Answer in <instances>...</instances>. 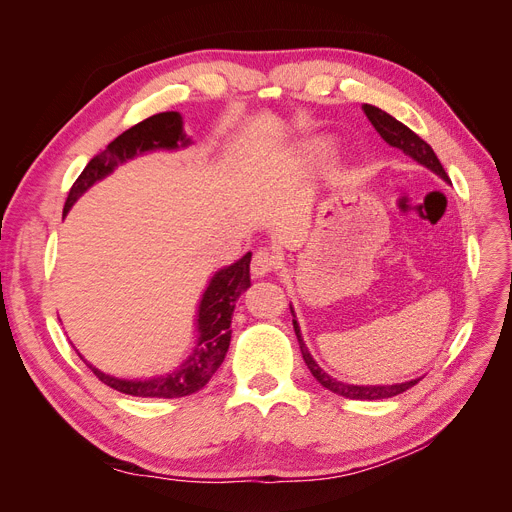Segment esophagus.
<instances>
[{
    "instance_id": "obj_1",
    "label": "esophagus",
    "mask_w": 512,
    "mask_h": 512,
    "mask_svg": "<svg viewBox=\"0 0 512 512\" xmlns=\"http://www.w3.org/2000/svg\"><path fill=\"white\" fill-rule=\"evenodd\" d=\"M277 267V256L275 252L271 250H258L252 258V265H250V271H252V277H265L269 275L273 269Z\"/></svg>"
}]
</instances>
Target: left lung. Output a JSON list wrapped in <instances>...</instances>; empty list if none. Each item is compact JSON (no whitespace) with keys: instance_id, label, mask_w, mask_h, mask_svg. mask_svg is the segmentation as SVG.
Wrapping results in <instances>:
<instances>
[{"instance_id":"8db88e82","label":"left lung","mask_w":512,"mask_h":512,"mask_svg":"<svg viewBox=\"0 0 512 512\" xmlns=\"http://www.w3.org/2000/svg\"><path fill=\"white\" fill-rule=\"evenodd\" d=\"M363 113L367 115V119L371 121V126L376 128V132L382 136V141L386 145L404 151L408 158H412L414 162H418L421 166H425L427 170H431L433 175H438L440 179L448 181V175H446V170L442 168L438 156L433 153V149L423 141L421 136L414 134L408 126H404V123L397 121L393 115L382 111V108H378L374 104H363ZM290 314H292V327H294V333H297L299 348H301V354H303V361H305L307 369L312 371V376L324 386V389H329L331 393H337V395L348 397V399H369V401L371 399H389V397H395L399 393L412 389V386L418 380H421V378H412V380L395 382V384H352V382H344L339 378H333L331 374H327V371H324L316 363L312 352L307 350V346L303 342V335H301V327L297 322V314H294L292 305H290Z\"/></svg>"}]
</instances>
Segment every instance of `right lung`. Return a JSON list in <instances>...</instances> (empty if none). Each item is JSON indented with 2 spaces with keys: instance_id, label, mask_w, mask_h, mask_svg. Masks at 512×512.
Here are the masks:
<instances>
[{
  "instance_id": "add662e5",
  "label": "right lung",
  "mask_w": 512,
  "mask_h": 512,
  "mask_svg": "<svg viewBox=\"0 0 512 512\" xmlns=\"http://www.w3.org/2000/svg\"><path fill=\"white\" fill-rule=\"evenodd\" d=\"M194 141L183 130V117L177 111H166L153 115L141 123H136L130 130L119 134L113 143L91 160L79 179L74 181L68 194L64 218L70 213L72 205L79 200L89 188L102 179H106L115 168L126 164L138 156H145L151 151H181L190 147ZM250 260L252 252L243 254L239 260L230 262L211 275V280L198 301L196 318H194V333L196 342L192 352L185 356L179 367L166 371V374L143 376V378H121L106 374L94 363H89L79 352L87 367L111 389L134 395V397H162L175 399L192 395L203 389L211 380V376L224 363L226 352L230 346V322L232 312L241 294L252 286L250 282Z\"/></svg>"
}]
</instances>
